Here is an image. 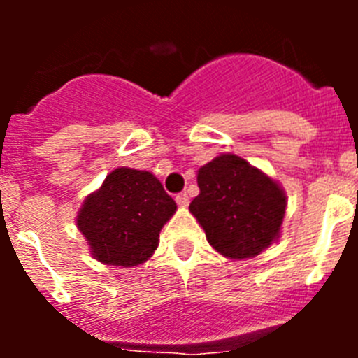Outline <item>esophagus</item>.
Instances as JSON below:
<instances>
[{"mask_svg":"<svg viewBox=\"0 0 358 358\" xmlns=\"http://www.w3.org/2000/svg\"><path fill=\"white\" fill-rule=\"evenodd\" d=\"M176 202L179 204V206L186 208L189 204V199H188V195H186V194H177L176 195Z\"/></svg>","mask_w":358,"mask_h":358,"instance_id":"obj_1","label":"esophagus"}]
</instances>
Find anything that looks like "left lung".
Instances as JSON below:
<instances>
[{
	"mask_svg": "<svg viewBox=\"0 0 358 358\" xmlns=\"http://www.w3.org/2000/svg\"><path fill=\"white\" fill-rule=\"evenodd\" d=\"M201 194L189 211L220 255L243 260L280 235L287 197L276 181L235 154H222L197 173Z\"/></svg>",
	"mask_w": 358,
	"mask_h": 358,
	"instance_id": "left-lung-1",
	"label": "left lung"
}]
</instances>
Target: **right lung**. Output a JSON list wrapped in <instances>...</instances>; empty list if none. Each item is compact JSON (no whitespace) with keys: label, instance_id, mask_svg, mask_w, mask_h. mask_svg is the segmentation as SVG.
<instances>
[{"label":"right lung","instance_id":"add662e5","mask_svg":"<svg viewBox=\"0 0 358 358\" xmlns=\"http://www.w3.org/2000/svg\"><path fill=\"white\" fill-rule=\"evenodd\" d=\"M176 210L173 199L150 172L122 166L85 199L77 227L98 262L134 267L156 251L161 227Z\"/></svg>","mask_w":358,"mask_h":358}]
</instances>
